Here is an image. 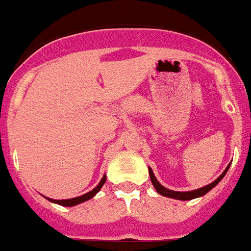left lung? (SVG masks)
Here are the masks:
<instances>
[{
    "mask_svg": "<svg viewBox=\"0 0 251 251\" xmlns=\"http://www.w3.org/2000/svg\"><path fill=\"white\" fill-rule=\"evenodd\" d=\"M228 168H229V165L227 166V168L225 170V171H223V174L221 175L220 177L217 178L216 181H213L212 184L207 185V186H204V187H201V189H197V190H193V191H172V190H168V189H166L165 186H162V185L158 182L157 178H155V176L153 175L151 168H149V176H151V184L154 185L157 193H159L161 195H163V197L172 198V199H178V201H191V199H195V198L203 197L204 194H207L208 191L212 190V189H213V187L216 186V185L218 184L221 180H222L223 176H225V175H226V172L228 171Z\"/></svg>",
    "mask_w": 251,
    "mask_h": 251,
    "instance_id": "left-lung-1",
    "label": "left lung"
}]
</instances>
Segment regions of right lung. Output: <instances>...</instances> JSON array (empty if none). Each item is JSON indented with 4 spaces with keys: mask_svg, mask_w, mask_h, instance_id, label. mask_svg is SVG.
Segmentation results:
<instances>
[{
    "mask_svg": "<svg viewBox=\"0 0 251 251\" xmlns=\"http://www.w3.org/2000/svg\"><path fill=\"white\" fill-rule=\"evenodd\" d=\"M104 182H106V176H103V178L100 180V182L98 184V186L94 187L93 190L89 191V193L84 194V195H81V197H77V198H73V199H67V201H53V199H48L50 201H53V203L56 204H60V205H64V207H73V205H76V204H80L83 203V201H89V199H92V198L96 195L98 191L100 190V187L104 185Z\"/></svg>",
    "mask_w": 251,
    "mask_h": 251,
    "instance_id": "right-lung-1",
    "label": "right lung"
}]
</instances>
